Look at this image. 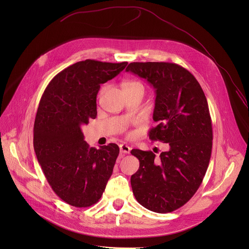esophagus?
<instances>
[{
  "mask_svg": "<svg viewBox=\"0 0 249 249\" xmlns=\"http://www.w3.org/2000/svg\"><path fill=\"white\" fill-rule=\"evenodd\" d=\"M119 148H120V152L122 154H129L130 151H131V148L128 145H126V144H121L119 146Z\"/></svg>",
  "mask_w": 249,
  "mask_h": 249,
  "instance_id": "esophagus-1",
  "label": "esophagus"
}]
</instances>
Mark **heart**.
Masks as SVG:
<instances>
[{
	"instance_id": "heart-1",
	"label": "heart",
	"mask_w": 249,
	"mask_h": 249,
	"mask_svg": "<svg viewBox=\"0 0 249 249\" xmlns=\"http://www.w3.org/2000/svg\"><path fill=\"white\" fill-rule=\"evenodd\" d=\"M122 89L123 91H141L142 93L145 92V86L143 85V83L138 81V80H134V79H128L122 82L121 84Z\"/></svg>"
}]
</instances>
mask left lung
<instances>
[{
	"instance_id": "1",
	"label": "left lung",
	"mask_w": 249,
	"mask_h": 249,
	"mask_svg": "<svg viewBox=\"0 0 249 249\" xmlns=\"http://www.w3.org/2000/svg\"><path fill=\"white\" fill-rule=\"evenodd\" d=\"M126 72L146 79L156 89L152 141L167 143L159 158L151 151L132 150L140 166L131 176L136 200L156 213H169L196 193L207 171L213 130L205 93L183 67L167 62L130 63Z\"/></svg>"
}]
</instances>
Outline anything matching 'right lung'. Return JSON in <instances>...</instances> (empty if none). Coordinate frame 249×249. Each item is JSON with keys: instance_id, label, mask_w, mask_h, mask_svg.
I'll use <instances>...</instances> for the list:
<instances>
[{"instance_id": "right-lung-1", "label": "right lung", "mask_w": 249, "mask_h": 249, "mask_svg": "<svg viewBox=\"0 0 249 249\" xmlns=\"http://www.w3.org/2000/svg\"><path fill=\"white\" fill-rule=\"evenodd\" d=\"M127 62L86 60L57 74L45 89L33 128V147L46 179L67 204L87 208L101 198L119 147L90 148L82 125L96 117L100 85L116 77Z\"/></svg>"}]
</instances>
